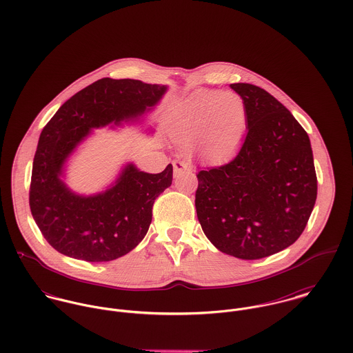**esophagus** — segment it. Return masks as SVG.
Segmentation results:
<instances>
[{"label":"esophagus","instance_id":"obj_1","mask_svg":"<svg viewBox=\"0 0 353 353\" xmlns=\"http://www.w3.org/2000/svg\"><path fill=\"white\" fill-rule=\"evenodd\" d=\"M174 165V176H179L181 174L189 171V165L185 163V161H181V160H175L172 163Z\"/></svg>","mask_w":353,"mask_h":353}]
</instances>
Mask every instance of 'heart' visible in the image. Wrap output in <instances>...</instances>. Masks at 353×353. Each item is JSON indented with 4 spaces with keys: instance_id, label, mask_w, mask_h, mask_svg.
I'll return each mask as SVG.
<instances>
[{
    "instance_id": "obj_1",
    "label": "heart",
    "mask_w": 353,
    "mask_h": 353,
    "mask_svg": "<svg viewBox=\"0 0 353 353\" xmlns=\"http://www.w3.org/2000/svg\"><path fill=\"white\" fill-rule=\"evenodd\" d=\"M248 130V110L234 92L201 90L183 103L175 139L193 144L208 163H221L241 148Z\"/></svg>"
}]
</instances>
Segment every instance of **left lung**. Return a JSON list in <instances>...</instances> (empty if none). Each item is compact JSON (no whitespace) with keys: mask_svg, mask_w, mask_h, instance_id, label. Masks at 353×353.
Instances as JSON below:
<instances>
[{"mask_svg":"<svg viewBox=\"0 0 353 353\" xmlns=\"http://www.w3.org/2000/svg\"><path fill=\"white\" fill-rule=\"evenodd\" d=\"M248 110V134L227 164L203 168L197 217L216 249L241 259L281 252L302 235L316 200L310 139L265 90L235 83Z\"/></svg>","mask_w":353,"mask_h":353,"instance_id":"1","label":"left lung"}]
</instances>
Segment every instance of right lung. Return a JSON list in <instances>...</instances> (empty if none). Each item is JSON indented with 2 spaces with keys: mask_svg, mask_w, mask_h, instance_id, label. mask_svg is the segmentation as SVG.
I'll return each instance as SVG.
<instances>
[{
  "mask_svg": "<svg viewBox=\"0 0 353 353\" xmlns=\"http://www.w3.org/2000/svg\"><path fill=\"white\" fill-rule=\"evenodd\" d=\"M167 87L101 79L65 101L43 128L34 156L30 208L42 235L63 255L105 262L132 252L147 235L153 202L172 183V165L148 174L128 164L104 193L83 197L59 178L68 156L94 129L141 117Z\"/></svg>",
  "mask_w": 353,
  "mask_h": 353,
  "instance_id": "right-lung-1",
  "label": "right lung"
}]
</instances>
